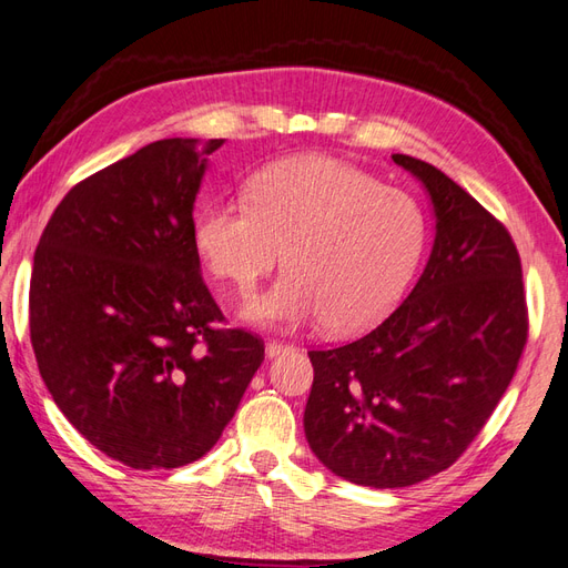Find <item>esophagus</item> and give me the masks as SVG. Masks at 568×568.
Listing matches in <instances>:
<instances>
[{
  "mask_svg": "<svg viewBox=\"0 0 568 568\" xmlns=\"http://www.w3.org/2000/svg\"><path fill=\"white\" fill-rule=\"evenodd\" d=\"M292 347H288V344H284V342H276V339H270L267 342V347H265V352H267V356L272 358V356H280L282 352H288Z\"/></svg>",
  "mask_w": 568,
  "mask_h": 568,
  "instance_id": "34e87169",
  "label": "esophagus"
}]
</instances>
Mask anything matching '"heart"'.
<instances>
[{
	"mask_svg": "<svg viewBox=\"0 0 568 568\" xmlns=\"http://www.w3.org/2000/svg\"><path fill=\"white\" fill-rule=\"evenodd\" d=\"M197 253L219 280L251 294L284 251V274L243 315L265 327L323 317L332 332L373 325L403 298L428 241L409 192L327 156L284 159L257 171L243 197L195 214Z\"/></svg>",
	"mask_w": 568,
	"mask_h": 568,
	"instance_id": "heart-1",
	"label": "heart"
}]
</instances>
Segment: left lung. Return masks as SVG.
Masks as SVG:
<instances>
[{
	"mask_svg": "<svg viewBox=\"0 0 568 568\" xmlns=\"http://www.w3.org/2000/svg\"><path fill=\"white\" fill-rule=\"evenodd\" d=\"M393 161L426 185L436 241L412 294L366 335L311 349L303 428L337 477L397 489L444 473L514 381L528 342L518 247L506 226L422 159Z\"/></svg>",
	"mask_w": 568,
	"mask_h": 568,
	"instance_id": "8db88e82",
	"label": "left lung"
}]
</instances>
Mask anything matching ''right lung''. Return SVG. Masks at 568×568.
I'll use <instances>...</instances> for the list:
<instances>
[{"instance_id":"add662e5","label":"right lung","mask_w":568,"mask_h":568,"mask_svg":"<svg viewBox=\"0 0 568 568\" xmlns=\"http://www.w3.org/2000/svg\"><path fill=\"white\" fill-rule=\"evenodd\" d=\"M224 140H161L67 192L33 257L29 321L54 405L134 469L210 453L265 362L202 280L195 204Z\"/></svg>"}]
</instances>
